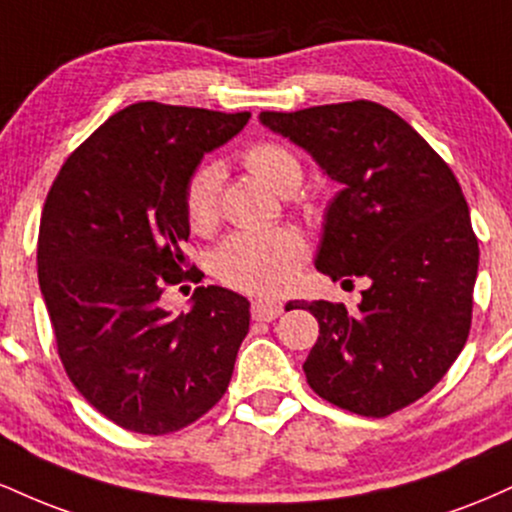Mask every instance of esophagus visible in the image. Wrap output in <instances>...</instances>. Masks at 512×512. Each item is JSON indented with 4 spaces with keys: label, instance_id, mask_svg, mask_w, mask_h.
Here are the masks:
<instances>
[{
    "label": "esophagus",
    "instance_id": "34e87169",
    "mask_svg": "<svg viewBox=\"0 0 512 512\" xmlns=\"http://www.w3.org/2000/svg\"><path fill=\"white\" fill-rule=\"evenodd\" d=\"M281 313H284V303L281 301H262V298H257L255 303H252V317L255 320H276Z\"/></svg>",
    "mask_w": 512,
    "mask_h": 512
}]
</instances>
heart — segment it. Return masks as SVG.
<instances>
[{"label":"heart","instance_id":"b5f03b06","mask_svg":"<svg viewBox=\"0 0 512 512\" xmlns=\"http://www.w3.org/2000/svg\"><path fill=\"white\" fill-rule=\"evenodd\" d=\"M245 168L279 195H291L303 180V166L289 146L279 142H257L243 154ZM219 168H197L185 190L187 223L195 231H207L216 221ZM305 240L291 228L274 231H238L214 255L216 274L228 286L250 293H281L289 289L303 267Z\"/></svg>","mask_w":512,"mask_h":512}]
</instances>
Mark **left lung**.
Segmentation results:
<instances>
[{
  "label": "left lung",
  "mask_w": 512,
  "mask_h": 512,
  "mask_svg": "<svg viewBox=\"0 0 512 512\" xmlns=\"http://www.w3.org/2000/svg\"><path fill=\"white\" fill-rule=\"evenodd\" d=\"M342 185L325 211L315 267L363 276L356 310L305 305L320 337L303 370L334 407L383 419L440 383L472 327L479 243L462 187L409 122L351 101L260 113Z\"/></svg>",
  "instance_id": "left-lung-1"
}]
</instances>
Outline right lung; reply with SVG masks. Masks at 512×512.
I'll list each match as a JSON object with an SVG mask.
<instances>
[{
  "label": "right lung",
  "instance_id": "add662e5",
  "mask_svg": "<svg viewBox=\"0 0 512 512\" xmlns=\"http://www.w3.org/2000/svg\"><path fill=\"white\" fill-rule=\"evenodd\" d=\"M248 120L127 105L64 161L45 199L38 281L57 354L86 402L127 431H180L231 383L250 330L248 298L197 286L190 313L170 315L161 296L195 279L182 252L187 182Z\"/></svg>",
  "mask_w": 512,
  "mask_h": 512
}]
</instances>
